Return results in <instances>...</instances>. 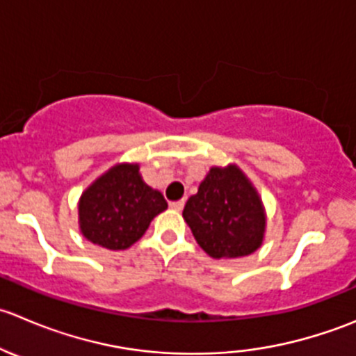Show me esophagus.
<instances>
[{"instance_id": "obj_1", "label": "esophagus", "mask_w": 356, "mask_h": 356, "mask_svg": "<svg viewBox=\"0 0 356 356\" xmlns=\"http://www.w3.org/2000/svg\"><path fill=\"white\" fill-rule=\"evenodd\" d=\"M183 206H185V200H175V202H170V207L175 211H181Z\"/></svg>"}]
</instances>
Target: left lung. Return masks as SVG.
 I'll return each mask as SVG.
<instances>
[{
	"label": "left lung",
	"mask_w": 356,
	"mask_h": 356,
	"mask_svg": "<svg viewBox=\"0 0 356 356\" xmlns=\"http://www.w3.org/2000/svg\"><path fill=\"white\" fill-rule=\"evenodd\" d=\"M197 244L211 258H241L261 245L265 209L237 166L211 168L183 209Z\"/></svg>",
	"instance_id": "8db88e82"
}]
</instances>
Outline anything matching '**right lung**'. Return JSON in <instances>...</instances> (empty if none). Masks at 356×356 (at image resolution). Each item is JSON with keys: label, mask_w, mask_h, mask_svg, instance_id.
Returning a JSON list of instances; mask_svg holds the SVG:
<instances>
[{"label": "right lung", "mask_w": 356, "mask_h": 356, "mask_svg": "<svg viewBox=\"0 0 356 356\" xmlns=\"http://www.w3.org/2000/svg\"><path fill=\"white\" fill-rule=\"evenodd\" d=\"M166 207L163 193L140 177L138 164H119L81 195L79 227L90 242L119 251L135 244Z\"/></svg>", "instance_id": "add662e5"}]
</instances>
